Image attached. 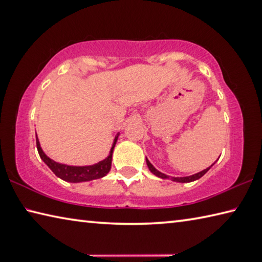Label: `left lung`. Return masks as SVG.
I'll return each instance as SVG.
<instances>
[{
    "instance_id": "8db88e82",
    "label": "left lung",
    "mask_w": 262,
    "mask_h": 262,
    "mask_svg": "<svg viewBox=\"0 0 262 262\" xmlns=\"http://www.w3.org/2000/svg\"><path fill=\"white\" fill-rule=\"evenodd\" d=\"M146 161H147V165H148V168H149V170H150V171L154 173V175H156L157 177H161V178H163V180H171V181H173V182H180V183H189V182H193V181H196V180H198V178H201L202 176H204L205 173L209 171V169L212 167V165H211V167H209V168H206V169H204L203 170V171H201V172H198V173H194V175H191V176H186V177H170V176H168V175H165V173H163V172H161V171H159V170H157L155 167H154V165L150 163V162L148 161V159H146Z\"/></svg>"
}]
</instances>
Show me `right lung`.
<instances>
[{
    "label": "right lung",
    "instance_id": "add662e5",
    "mask_svg": "<svg viewBox=\"0 0 262 262\" xmlns=\"http://www.w3.org/2000/svg\"><path fill=\"white\" fill-rule=\"evenodd\" d=\"M118 138H119V133L115 136L113 146L111 148L110 155L107 156L105 160L100 161L97 164L86 165V167H73V165L60 164L58 163V162L52 161L50 157L45 155L43 150H41L38 138L36 139V146H37V150H38L40 159L44 161V163L52 170V172L55 173L57 177H59L66 182H71V183H79V182L98 180V178H101L108 173L112 165V155H113V150H114L116 141H118Z\"/></svg>",
    "mask_w": 262,
    "mask_h": 262
}]
</instances>
